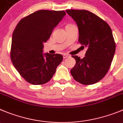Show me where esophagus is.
Wrapping results in <instances>:
<instances>
[{"mask_svg": "<svg viewBox=\"0 0 123 123\" xmlns=\"http://www.w3.org/2000/svg\"><path fill=\"white\" fill-rule=\"evenodd\" d=\"M68 57H69V55H67V54H64V55H63V58H68Z\"/></svg>", "mask_w": 123, "mask_h": 123, "instance_id": "34e87169", "label": "esophagus"}]
</instances>
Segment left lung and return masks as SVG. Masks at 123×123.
Returning <instances> with one entry per match:
<instances>
[{
    "label": "left lung",
    "mask_w": 123,
    "mask_h": 123,
    "mask_svg": "<svg viewBox=\"0 0 123 123\" xmlns=\"http://www.w3.org/2000/svg\"><path fill=\"white\" fill-rule=\"evenodd\" d=\"M76 22L79 30L78 41L87 48L85 57L72 56L76 64L70 70L80 83L91 85L98 82L108 72L115 52V43L109 25L90 11L66 10Z\"/></svg>",
    "instance_id": "1"
}]
</instances>
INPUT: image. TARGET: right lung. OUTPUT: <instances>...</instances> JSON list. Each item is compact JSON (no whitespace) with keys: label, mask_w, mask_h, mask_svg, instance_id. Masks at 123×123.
Masks as SVG:
<instances>
[{"label":"right lung","mask_w":123,"mask_h":123,"mask_svg":"<svg viewBox=\"0 0 123 123\" xmlns=\"http://www.w3.org/2000/svg\"><path fill=\"white\" fill-rule=\"evenodd\" d=\"M66 14L64 11L39 10L19 21L12 36L11 59L22 77L33 85L49 82L63 59L60 54L43 53V43Z\"/></svg>","instance_id":"1"}]
</instances>
